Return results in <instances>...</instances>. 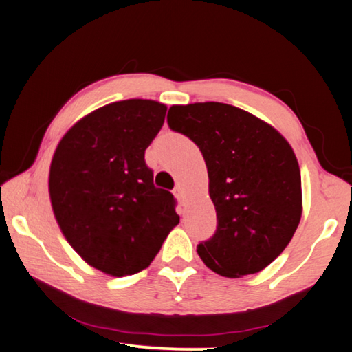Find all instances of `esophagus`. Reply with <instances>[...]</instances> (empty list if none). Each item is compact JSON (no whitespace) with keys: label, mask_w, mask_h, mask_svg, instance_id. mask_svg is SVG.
Segmentation results:
<instances>
[{"label":"esophagus","mask_w":352,"mask_h":352,"mask_svg":"<svg viewBox=\"0 0 352 352\" xmlns=\"http://www.w3.org/2000/svg\"><path fill=\"white\" fill-rule=\"evenodd\" d=\"M172 192H174L177 200L182 201V204H183V201H184V192H183V189H182L180 186H175L174 190H172Z\"/></svg>","instance_id":"1"}]
</instances>
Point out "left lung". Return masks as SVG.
Segmentation results:
<instances>
[{"label":"left lung","instance_id":"1","mask_svg":"<svg viewBox=\"0 0 352 352\" xmlns=\"http://www.w3.org/2000/svg\"><path fill=\"white\" fill-rule=\"evenodd\" d=\"M170 130L200 148L217 228L197 253L208 269L237 278L265 269L287 247L301 219V174L284 136L222 102L172 105Z\"/></svg>","mask_w":352,"mask_h":352}]
</instances>
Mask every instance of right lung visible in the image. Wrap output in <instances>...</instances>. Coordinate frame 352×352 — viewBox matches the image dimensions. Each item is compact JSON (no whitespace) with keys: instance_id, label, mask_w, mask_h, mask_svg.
I'll return each instance as SVG.
<instances>
[{"instance_id":"obj_1","label":"right lung","mask_w":352,"mask_h":352,"mask_svg":"<svg viewBox=\"0 0 352 352\" xmlns=\"http://www.w3.org/2000/svg\"><path fill=\"white\" fill-rule=\"evenodd\" d=\"M166 110L147 99L100 107L68 130L52 157L57 223L83 261L107 275L146 269L180 222L177 200L155 186L144 160Z\"/></svg>"}]
</instances>
